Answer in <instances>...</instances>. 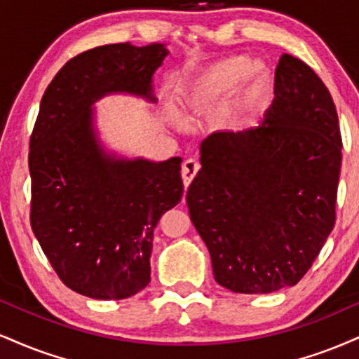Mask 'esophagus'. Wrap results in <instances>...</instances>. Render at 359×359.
<instances>
[{"label":"esophagus","mask_w":359,"mask_h":359,"mask_svg":"<svg viewBox=\"0 0 359 359\" xmlns=\"http://www.w3.org/2000/svg\"><path fill=\"white\" fill-rule=\"evenodd\" d=\"M198 168H201V163H198L196 158H189L182 163V180H184V187L187 189L189 184L192 182L194 177L197 175Z\"/></svg>","instance_id":"1"}]
</instances>
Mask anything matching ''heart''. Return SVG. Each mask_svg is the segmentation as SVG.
I'll list each match as a JSON object with an SVG mask.
<instances>
[{
    "instance_id": "1",
    "label": "heart",
    "mask_w": 359,
    "mask_h": 359,
    "mask_svg": "<svg viewBox=\"0 0 359 359\" xmlns=\"http://www.w3.org/2000/svg\"><path fill=\"white\" fill-rule=\"evenodd\" d=\"M269 76V67L264 60L256 58L245 62L244 56H227L185 81L180 90V98L189 118H202L221 109L241 81H244L249 88L248 98L231 105L222 115L227 127L241 128L250 122L254 100L261 95ZM167 114L180 127L187 125V118L174 107H168Z\"/></svg>"
}]
</instances>
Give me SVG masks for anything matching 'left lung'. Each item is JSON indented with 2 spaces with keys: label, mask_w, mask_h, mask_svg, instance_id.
Segmentation results:
<instances>
[{
  "label": "left lung",
  "mask_w": 359,
  "mask_h": 359,
  "mask_svg": "<svg viewBox=\"0 0 359 359\" xmlns=\"http://www.w3.org/2000/svg\"><path fill=\"white\" fill-rule=\"evenodd\" d=\"M341 147L330 90L283 55L261 125L201 144L187 205L217 284L267 294L303 279L334 227Z\"/></svg>",
  "instance_id": "1"
}]
</instances>
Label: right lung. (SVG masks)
<instances>
[{"label": "right lung", "instance_id": "add662e5", "mask_svg": "<svg viewBox=\"0 0 359 359\" xmlns=\"http://www.w3.org/2000/svg\"><path fill=\"white\" fill-rule=\"evenodd\" d=\"M161 43L97 46L73 56L46 88L29 138V222L65 286L93 299H125L150 283L154 231L182 198L180 157L107 155L93 102L110 92L152 95Z\"/></svg>", "mask_w": 359, "mask_h": 359}]
</instances>
